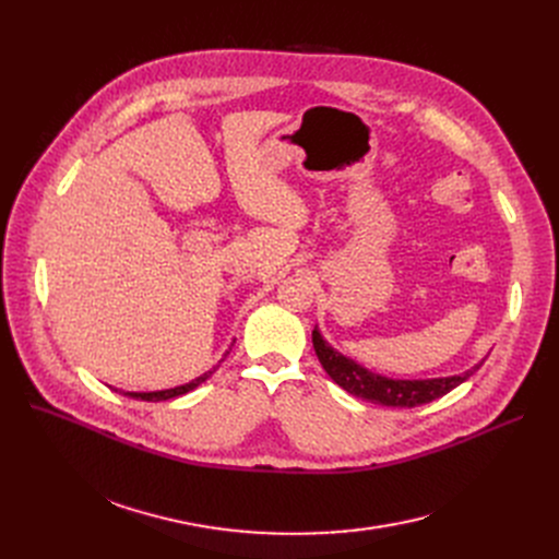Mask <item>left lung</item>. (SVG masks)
Wrapping results in <instances>:
<instances>
[{"label":"left lung","instance_id":"8db88e82","mask_svg":"<svg viewBox=\"0 0 559 559\" xmlns=\"http://www.w3.org/2000/svg\"><path fill=\"white\" fill-rule=\"evenodd\" d=\"M312 344H314V354L321 362V367L326 369V373L335 380V383L346 390L348 394H354L362 401L378 403V405H388V407H417L424 403H430L439 396L449 394L457 385H462L468 376H474L483 362L472 367L468 371L460 376H442V378H424V380H403V378H388L369 371L360 362L346 358L340 354L337 348H333L324 335L319 333V326L312 331Z\"/></svg>","mask_w":559,"mask_h":559}]
</instances>
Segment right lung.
<instances>
[{
    "mask_svg": "<svg viewBox=\"0 0 559 559\" xmlns=\"http://www.w3.org/2000/svg\"><path fill=\"white\" fill-rule=\"evenodd\" d=\"M228 356V350L224 354V358ZM222 358V360H224ZM219 360V362H222ZM217 367H213L211 371H205V373H201V376H197L194 380H190V383H186V385H179V388H169V390H156V392H124L127 396H131V399H140V401H167V399H176V396H181V394H188V392H192L194 388H199L201 383H205V380H209L211 376H213V371H215Z\"/></svg>",
    "mask_w": 559,
    "mask_h": 559,
    "instance_id": "add662e5",
    "label": "right lung"
}]
</instances>
